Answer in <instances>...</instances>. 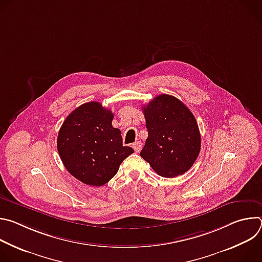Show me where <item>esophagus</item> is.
Segmentation results:
<instances>
[{
	"label": "esophagus",
	"instance_id": "34e87169",
	"mask_svg": "<svg viewBox=\"0 0 262 262\" xmlns=\"http://www.w3.org/2000/svg\"><path fill=\"white\" fill-rule=\"evenodd\" d=\"M133 148L135 149L136 152H140L141 149H142V142H141V141H136V142L133 144Z\"/></svg>",
	"mask_w": 262,
	"mask_h": 262
}]
</instances>
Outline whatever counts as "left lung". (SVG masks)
<instances>
[{"instance_id": "obj_1", "label": "left lung", "mask_w": 262, "mask_h": 262, "mask_svg": "<svg viewBox=\"0 0 262 262\" xmlns=\"http://www.w3.org/2000/svg\"><path fill=\"white\" fill-rule=\"evenodd\" d=\"M148 138L140 156L163 177H176L196 162L201 136L190 108L176 97L162 94L142 107Z\"/></svg>"}]
</instances>
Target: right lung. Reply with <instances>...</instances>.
Returning <instances> with one entry per match:
<instances>
[{
	"label": "right lung",
	"instance_id": "obj_1",
	"mask_svg": "<svg viewBox=\"0 0 262 262\" xmlns=\"http://www.w3.org/2000/svg\"><path fill=\"white\" fill-rule=\"evenodd\" d=\"M114 114L97 101L86 102L67 116L57 148L67 171L85 184L100 186L113 178L134 149L122 145L121 132L113 127Z\"/></svg>",
	"mask_w": 262,
	"mask_h": 262
}]
</instances>
